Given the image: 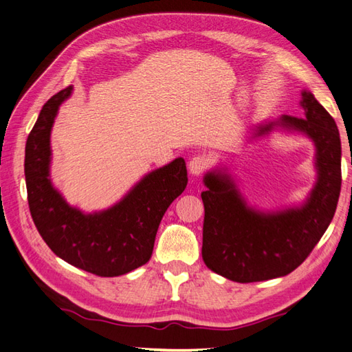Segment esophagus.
Here are the masks:
<instances>
[{"label": "esophagus", "mask_w": 352, "mask_h": 352, "mask_svg": "<svg viewBox=\"0 0 352 352\" xmlns=\"http://www.w3.org/2000/svg\"><path fill=\"white\" fill-rule=\"evenodd\" d=\"M211 163L207 156H204V154H196V156H193L189 162V170L193 175H201L206 173Z\"/></svg>", "instance_id": "esophagus-1"}]
</instances>
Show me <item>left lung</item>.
Returning <instances> with one entry per match:
<instances>
[{
  "mask_svg": "<svg viewBox=\"0 0 352 352\" xmlns=\"http://www.w3.org/2000/svg\"><path fill=\"white\" fill-rule=\"evenodd\" d=\"M305 118L283 116L277 124L300 130L316 145L318 183L303 207L264 214L246 207L226 175L204 178L202 259L226 279L249 283L287 276L305 263L336 213L340 184V136L336 122L303 91ZM274 124L259 127L265 133Z\"/></svg>",
  "mask_w": 352,
  "mask_h": 352,
  "instance_id": "8db88e82",
  "label": "left lung"
}]
</instances>
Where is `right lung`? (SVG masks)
Listing matches in <instances>:
<instances>
[{
  "label": "right lung",
  "instance_id": "add662e5",
  "mask_svg": "<svg viewBox=\"0 0 352 352\" xmlns=\"http://www.w3.org/2000/svg\"><path fill=\"white\" fill-rule=\"evenodd\" d=\"M72 87L61 89L40 111L25 145V182L30 213L38 234L56 256L100 277H116L146 264L160 220L187 186L179 157L141 179L112 208L84 214L72 208L49 179L51 129L58 106Z\"/></svg>",
  "mask_w": 352,
  "mask_h": 352
}]
</instances>
